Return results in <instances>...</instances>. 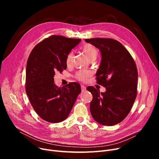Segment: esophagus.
Instances as JSON below:
<instances>
[{
  "instance_id": "obj_1",
  "label": "esophagus",
  "mask_w": 159,
  "mask_h": 159,
  "mask_svg": "<svg viewBox=\"0 0 159 159\" xmlns=\"http://www.w3.org/2000/svg\"><path fill=\"white\" fill-rule=\"evenodd\" d=\"M86 88L85 86L84 85H81V90H82V92H84V91H86Z\"/></svg>"
}]
</instances>
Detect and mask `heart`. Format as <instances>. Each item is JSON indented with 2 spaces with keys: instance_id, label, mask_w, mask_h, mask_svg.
I'll return each instance as SVG.
<instances>
[{
  "instance_id": "b5f03b06",
  "label": "heart",
  "mask_w": 159,
  "mask_h": 159,
  "mask_svg": "<svg viewBox=\"0 0 159 159\" xmlns=\"http://www.w3.org/2000/svg\"><path fill=\"white\" fill-rule=\"evenodd\" d=\"M82 51L86 55L88 59L91 61H95L98 56V51L96 48L91 44H86L82 48ZM74 58V53L70 52L66 57V64L67 65H71L73 63ZM76 78L80 81L85 82L89 77L91 76V73L89 71L80 70L76 73Z\"/></svg>"
}]
</instances>
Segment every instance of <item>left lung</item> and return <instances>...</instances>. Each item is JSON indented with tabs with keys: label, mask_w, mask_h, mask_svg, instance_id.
<instances>
[{
	"label": "left lung",
	"mask_w": 159,
	"mask_h": 159,
	"mask_svg": "<svg viewBox=\"0 0 159 159\" xmlns=\"http://www.w3.org/2000/svg\"><path fill=\"white\" fill-rule=\"evenodd\" d=\"M101 53L102 59L96 76L98 84L106 88L104 93L89 86L93 95L90 111L98 123L113 126L122 121L129 113L137 97L138 72L128 50L113 39H85Z\"/></svg>",
	"instance_id": "1"
}]
</instances>
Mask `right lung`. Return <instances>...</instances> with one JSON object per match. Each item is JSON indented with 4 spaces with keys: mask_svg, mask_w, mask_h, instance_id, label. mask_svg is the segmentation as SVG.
Here are the masks:
<instances>
[{
    "mask_svg": "<svg viewBox=\"0 0 159 159\" xmlns=\"http://www.w3.org/2000/svg\"><path fill=\"white\" fill-rule=\"evenodd\" d=\"M80 40L50 36L37 44L28 57L26 93L36 113L48 122H61L68 117L81 91L77 82L58 88L53 78L56 71L66 69V57Z\"/></svg>",
    "mask_w": 159,
    "mask_h": 159,
    "instance_id": "right-lung-1",
    "label": "right lung"
}]
</instances>
